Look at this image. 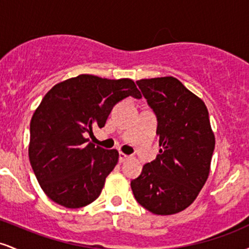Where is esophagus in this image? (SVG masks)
I'll return each instance as SVG.
<instances>
[{"mask_svg":"<svg viewBox=\"0 0 249 249\" xmlns=\"http://www.w3.org/2000/svg\"><path fill=\"white\" fill-rule=\"evenodd\" d=\"M128 158H130V157H128L127 154H125V153H123V152L119 153V161H121V162H124L125 160H127Z\"/></svg>","mask_w":249,"mask_h":249,"instance_id":"34e87169","label":"esophagus"}]
</instances>
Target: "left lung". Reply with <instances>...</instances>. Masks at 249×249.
Masks as SVG:
<instances>
[{"label": "left lung", "instance_id": "obj_1", "mask_svg": "<svg viewBox=\"0 0 249 249\" xmlns=\"http://www.w3.org/2000/svg\"><path fill=\"white\" fill-rule=\"evenodd\" d=\"M158 118L159 154L131 181L134 198L151 213L171 215L196 199L208 178L215 137L204 101L174 77L137 81Z\"/></svg>", "mask_w": 249, "mask_h": 249}]
</instances>
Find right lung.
Masks as SVG:
<instances>
[{"label":"right lung","mask_w":249,"mask_h":249,"mask_svg":"<svg viewBox=\"0 0 249 249\" xmlns=\"http://www.w3.org/2000/svg\"><path fill=\"white\" fill-rule=\"evenodd\" d=\"M142 98L132 79L79 75L53 85L30 122L29 160L43 192L56 204L79 208L98 198L119 153L88 142L113 105Z\"/></svg>","instance_id":"1"}]
</instances>
